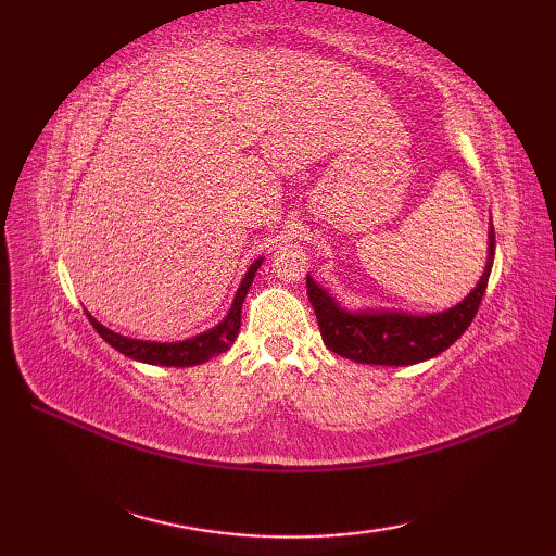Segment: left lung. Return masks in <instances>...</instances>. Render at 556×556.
<instances>
[{
	"mask_svg": "<svg viewBox=\"0 0 556 556\" xmlns=\"http://www.w3.org/2000/svg\"><path fill=\"white\" fill-rule=\"evenodd\" d=\"M494 263V229L490 222L488 263L478 285L464 301L442 313H406L396 308H361L341 305L332 293L308 275V299L320 325L323 341L341 358L368 365H416L440 356L473 323L478 305L485 296Z\"/></svg>",
	"mask_w": 556,
	"mask_h": 556,
	"instance_id": "left-lung-1",
	"label": "left lung"
}]
</instances>
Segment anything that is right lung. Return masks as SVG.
Instances as JSON below:
<instances>
[{
  "instance_id": "add662e5",
  "label": "right lung",
  "mask_w": 556,
  "mask_h": 556,
  "mask_svg": "<svg viewBox=\"0 0 556 556\" xmlns=\"http://www.w3.org/2000/svg\"><path fill=\"white\" fill-rule=\"evenodd\" d=\"M265 257H257L255 263L248 267L245 277L241 281V287L236 289V296L231 301L229 313L224 315V320L215 325L203 334H195L191 339L184 341H146V339H131L124 337L119 332H112L110 327L100 325L96 317H90L92 327L98 329V334L108 341L110 346H114L124 356L140 361V363H150V365H167V368H191V365H200L210 358L219 356V353L229 351L231 344L239 337V327H241V308L245 301V293L253 285L255 271L263 265Z\"/></svg>"
}]
</instances>
